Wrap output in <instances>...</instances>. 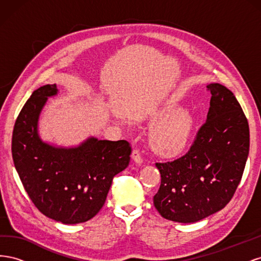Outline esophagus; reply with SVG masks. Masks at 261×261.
Segmentation results:
<instances>
[{"label": "esophagus", "instance_id": "1", "mask_svg": "<svg viewBox=\"0 0 261 261\" xmlns=\"http://www.w3.org/2000/svg\"><path fill=\"white\" fill-rule=\"evenodd\" d=\"M132 158H133V160L135 161V163H137V164H141L144 162V159H143V155H141V153H140V151L138 149H135L133 151V153H132Z\"/></svg>", "mask_w": 261, "mask_h": 261}]
</instances>
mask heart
Instances as JSON below:
<instances>
[{
    "instance_id": "obj_1",
    "label": "heart",
    "mask_w": 261,
    "mask_h": 261,
    "mask_svg": "<svg viewBox=\"0 0 261 261\" xmlns=\"http://www.w3.org/2000/svg\"><path fill=\"white\" fill-rule=\"evenodd\" d=\"M159 120L150 134V144L156 153L173 156L188 146L195 129V118L187 110L165 107L155 115Z\"/></svg>"
}]
</instances>
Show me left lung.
Wrapping results in <instances>:
<instances>
[{
    "label": "left lung",
    "mask_w": 261,
    "mask_h": 261,
    "mask_svg": "<svg viewBox=\"0 0 261 261\" xmlns=\"http://www.w3.org/2000/svg\"><path fill=\"white\" fill-rule=\"evenodd\" d=\"M210 108L189 151L155 163L161 185L153 204L164 218L194 223L223 209L238 188L249 152L247 118L231 90L213 83Z\"/></svg>",
    "instance_id": "1"
}]
</instances>
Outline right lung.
<instances>
[{
  "instance_id": "1",
  "label": "right lung",
  "mask_w": 261,
  "mask_h": 261,
  "mask_svg": "<svg viewBox=\"0 0 261 261\" xmlns=\"http://www.w3.org/2000/svg\"><path fill=\"white\" fill-rule=\"evenodd\" d=\"M57 85L35 90L14 126L12 155L23 188L35 206L63 224L92 219L106 202L113 177L128 167L132 148L126 140L88 137L76 147L54 146L39 135L38 123Z\"/></svg>"
}]
</instances>
